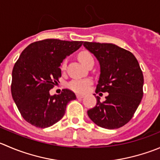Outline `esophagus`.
Returning <instances> with one entry per match:
<instances>
[{
	"label": "esophagus",
	"mask_w": 160,
	"mask_h": 160,
	"mask_svg": "<svg viewBox=\"0 0 160 160\" xmlns=\"http://www.w3.org/2000/svg\"><path fill=\"white\" fill-rule=\"evenodd\" d=\"M83 97H84V95H83V94H77V98H83Z\"/></svg>",
	"instance_id": "obj_1"
}]
</instances>
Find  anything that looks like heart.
<instances>
[{
	"mask_svg": "<svg viewBox=\"0 0 160 160\" xmlns=\"http://www.w3.org/2000/svg\"><path fill=\"white\" fill-rule=\"evenodd\" d=\"M79 58H80V62L86 66H88L90 63L94 62V58H93L92 55L90 52H86V51L80 52V55H79ZM66 62L64 61L62 62V64L61 69L62 70H64L66 69ZM90 83H91V81L88 80H74V81H72L69 83V87L73 91H78V92H83V91H85L88 89Z\"/></svg>",
	"mask_w": 160,
	"mask_h": 160,
	"instance_id": "obj_1",
	"label": "heart"
}]
</instances>
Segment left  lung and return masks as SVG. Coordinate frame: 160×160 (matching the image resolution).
Here are the masks:
<instances>
[{"label": "left lung", "instance_id": "left-lung-1", "mask_svg": "<svg viewBox=\"0 0 160 160\" xmlns=\"http://www.w3.org/2000/svg\"><path fill=\"white\" fill-rule=\"evenodd\" d=\"M100 65L96 93L107 92L105 101L88 111L90 119L105 129H117L128 123L143 97L144 77L137 58L131 52L113 44L83 43Z\"/></svg>", "mask_w": 160, "mask_h": 160}]
</instances>
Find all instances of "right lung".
Listing matches in <instances>:
<instances>
[{
	"mask_svg": "<svg viewBox=\"0 0 160 160\" xmlns=\"http://www.w3.org/2000/svg\"><path fill=\"white\" fill-rule=\"evenodd\" d=\"M83 41L46 39L23 50L12 70V95L23 119L37 128L52 126L63 117L67 104L77 98L69 89L51 95L49 91L61 77L63 60Z\"/></svg>",
	"mask_w": 160,
	"mask_h": 160,
	"instance_id": "add662e5",
	"label": "right lung"
}]
</instances>
